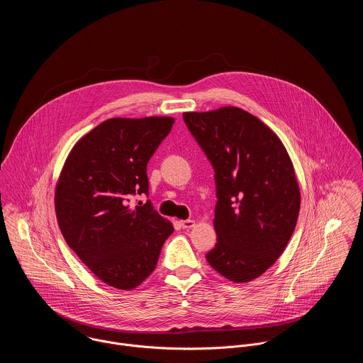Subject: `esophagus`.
Returning <instances> with one entry per match:
<instances>
[{"label":"esophagus","instance_id":"34e87169","mask_svg":"<svg viewBox=\"0 0 363 363\" xmlns=\"http://www.w3.org/2000/svg\"><path fill=\"white\" fill-rule=\"evenodd\" d=\"M180 225L183 229H191L196 226V220L193 219H186V220H180Z\"/></svg>","mask_w":363,"mask_h":363}]
</instances>
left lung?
I'll return each mask as SVG.
<instances>
[{"label": "left lung", "instance_id": "8db88e82", "mask_svg": "<svg viewBox=\"0 0 363 363\" xmlns=\"http://www.w3.org/2000/svg\"><path fill=\"white\" fill-rule=\"evenodd\" d=\"M183 118L215 170L218 242L207 261L232 282H250L295 230L301 190L294 163L279 137L240 107L186 111Z\"/></svg>", "mask_w": 363, "mask_h": 363}]
</instances>
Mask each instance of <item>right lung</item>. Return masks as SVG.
<instances>
[{"label": "right lung", "mask_w": 363, "mask_h": 363, "mask_svg": "<svg viewBox=\"0 0 363 363\" xmlns=\"http://www.w3.org/2000/svg\"><path fill=\"white\" fill-rule=\"evenodd\" d=\"M174 118H108L85 134L67 156L55 184L60 230L79 259L108 286L130 291L155 269L173 225L151 201L147 164Z\"/></svg>", "instance_id": "obj_1"}]
</instances>
